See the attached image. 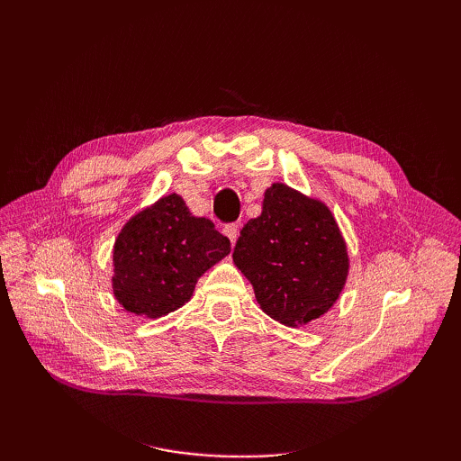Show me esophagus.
I'll return each mask as SVG.
<instances>
[{
  "mask_svg": "<svg viewBox=\"0 0 461 461\" xmlns=\"http://www.w3.org/2000/svg\"><path fill=\"white\" fill-rule=\"evenodd\" d=\"M222 232H225V236L230 240V244L234 246L236 239H239V225H236V222H230V225H227Z\"/></svg>",
  "mask_w": 461,
  "mask_h": 461,
  "instance_id": "obj_1",
  "label": "esophagus"
}]
</instances>
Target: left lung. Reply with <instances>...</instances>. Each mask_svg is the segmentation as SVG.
<instances>
[{"label":"left lung","instance_id":"1","mask_svg":"<svg viewBox=\"0 0 461 461\" xmlns=\"http://www.w3.org/2000/svg\"><path fill=\"white\" fill-rule=\"evenodd\" d=\"M232 261L252 283L259 308L294 329L325 315L350 273L346 240L327 203L285 183L265 190L261 215L240 230Z\"/></svg>","mask_w":461,"mask_h":461}]
</instances>
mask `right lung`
I'll return each mask as SVG.
<instances>
[{
    "mask_svg": "<svg viewBox=\"0 0 461 461\" xmlns=\"http://www.w3.org/2000/svg\"><path fill=\"white\" fill-rule=\"evenodd\" d=\"M230 254L227 236L167 194L124 222L113 246V296L124 310L159 319L190 302L198 278Z\"/></svg>",
    "mask_w": 461,
    "mask_h": 461,
    "instance_id": "add662e5",
    "label": "right lung"
}]
</instances>
